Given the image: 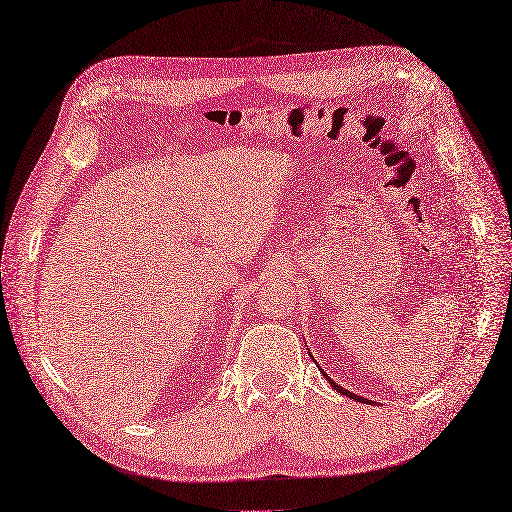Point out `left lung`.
I'll return each instance as SVG.
<instances>
[{
    "instance_id": "1",
    "label": "left lung",
    "mask_w": 512,
    "mask_h": 512,
    "mask_svg": "<svg viewBox=\"0 0 512 512\" xmlns=\"http://www.w3.org/2000/svg\"><path fill=\"white\" fill-rule=\"evenodd\" d=\"M308 354H310V352H308ZM310 356H312V354H310ZM312 360H314V358H312ZM314 362H316V360H314ZM316 367H319V362H316ZM321 373H323V377H325V379L329 381V385H331V387L335 389V392H337V394H342V396H348L350 400H356V402H362V404H375L373 400H367V398H362V396H358V394H352V392H348V389H344L342 385H337V383H335V381H333V379H331V377H329V375H327V373H325L323 369H321Z\"/></svg>"
}]
</instances>
